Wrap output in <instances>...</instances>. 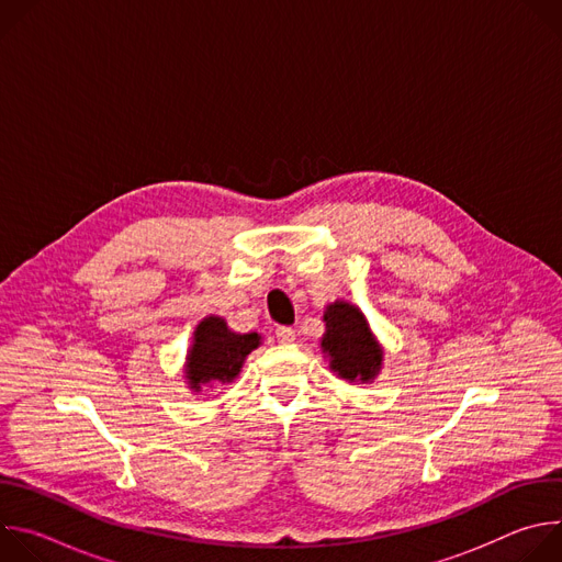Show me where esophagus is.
Returning a JSON list of instances; mask_svg holds the SVG:
<instances>
[{"label":"esophagus","instance_id":"obj_1","mask_svg":"<svg viewBox=\"0 0 562 562\" xmlns=\"http://www.w3.org/2000/svg\"><path fill=\"white\" fill-rule=\"evenodd\" d=\"M276 338H278V342H282V345H291V342L295 340V331H293L291 327H278V329H276Z\"/></svg>","mask_w":562,"mask_h":562}]
</instances>
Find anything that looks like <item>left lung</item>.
<instances>
[{
	"label": "left lung",
	"instance_id": "1",
	"mask_svg": "<svg viewBox=\"0 0 562 562\" xmlns=\"http://www.w3.org/2000/svg\"><path fill=\"white\" fill-rule=\"evenodd\" d=\"M325 334L319 351L329 360V369L347 380L371 384L384 362V349L369 327L367 315L347 300H336L325 308Z\"/></svg>",
	"mask_w": 562,
	"mask_h": 562
}]
</instances>
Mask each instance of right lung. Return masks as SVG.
Returning <instances> with one entry per match:
<instances>
[{
  "instance_id": "obj_1",
  "label": "right lung",
  "mask_w": 562,
  "mask_h": 562,
  "mask_svg": "<svg viewBox=\"0 0 562 562\" xmlns=\"http://www.w3.org/2000/svg\"><path fill=\"white\" fill-rule=\"evenodd\" d=\"M262 345L258 331L237 334L220 315H206L195 325L184 358V382L193 393L213 384L233 382L245 367L247 356Z\"/></svg>"
}]
</instances>
